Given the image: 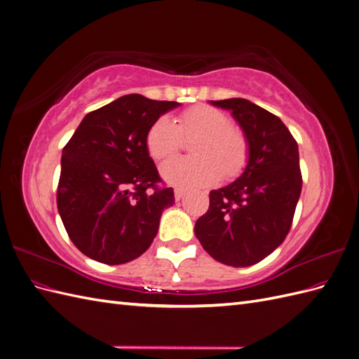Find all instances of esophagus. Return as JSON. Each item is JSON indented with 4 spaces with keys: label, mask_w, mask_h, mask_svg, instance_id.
I'll return each mask as SVG.
<instances>
[{
    "label": "esophagus",
    "mask_w": 359,
    "mask_h": 359,
    "mask_svg": "<svg viewBox=\"0 0 359 359\" xmlns=\"http://www.w3.org/2000/svg\"><path fill=\"white\" fill-rule=\"evenodd\" d=\"M184 194H186V190H184V189H175V199L177 201H180L184 196Z\"/></svg>",
    "instance_id": "obj_1"
}]
</instances>
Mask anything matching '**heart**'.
Masks as SVG:
<instances>
[{
  "label": "heart",
  "instance_id": "heart-1",
  "mask_svg": "<svg viewBox=\"0 0 359 359\" xmlns=\"http://www.w3.org/2000/svg\"><path fill=\"white\" fill-rule=\"evenodd\" d=\"M193 157H177L163 163L161 175L178 187H208L222 178L231 181L241 175L250 160V144L229 115L208 104H198L181 112L175 123L160 116L147 133V148L154 160L177 154L182 139L190 140Z\"/></svg>",
  "mask_w": 359,
  "mask_h": 359
}]
</instances>
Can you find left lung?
I'll return each mask as SVG.
<instances>
[{"instance_id":"1","label":"left lung","mask_w":359,"mask_h":359,"mask_svg":"<svg viewBox=\"0 0 359 359\" xmlns=\"http://www.w3.org/2000/svg\"><path fill=\"white\" fill-rule=\"evenodd\" d=\"M232 111L250 144L243 175L210 191V208L194 224L206 253L229 266H250L285 241L301 194L298 144L274 114L245 99L211 102Z\"/></svg>"}]
</instances>
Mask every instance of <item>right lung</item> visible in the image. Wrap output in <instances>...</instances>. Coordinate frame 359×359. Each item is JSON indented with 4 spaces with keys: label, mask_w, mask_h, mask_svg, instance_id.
Masks as SVG:
<instances>
[{
    "label": "right lung",
    "mask_w": 359,
    "mask_h": 359,
    "mask_svg": "<svg viewBox=\"0 0 359 359\" xmlns=\"http://www.w3.org/2000/svg\"><path fill=\"white\" fill-rule=\"evenodd\" d=\"M177 106L123 95L86 114L62 148L58 212L85 256L119 265L153 243L161 212L175 196L163 184L145 139L151 124Z\"/></svg>",
    "instance_id": "obj_1"
}]
</instances>
